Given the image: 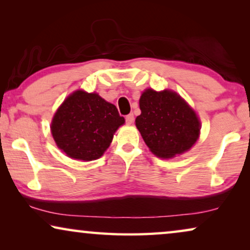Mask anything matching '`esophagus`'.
Masks as SVG:
<instances>
[{
    "label": "esophagus",
    "instance_id": "esophagus-1",
    "mask_svg": "<svg viewBox=\"0 0 250 250\" xmlns=\"http://www.w3.org/2000/svg\"><path fill=\"white\" fill-rule=\"evenodd\" d=\"M125 121H126V124H128V125L133 124V122H134V116H133V114H128L125 117Z\"/></svg>",
    "mask_w": 250,
    "mask_h": 250
}]
</instances>
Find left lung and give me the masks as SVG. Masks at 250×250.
Here are the masks:
<instances>
[{
    "label": "left lung",
    "mask_w": 250,
    "mask_h": 250,
    "mask_svg": "<svg viewBox=\"0 0 250 250\" xmlns=\"http://www.w3.org/2000/svg\"><path fill=\"white\" fill-rule=\"evenodd\" d=\"M140 109L141 115L136 117L135 125L156 156L170 158L196 143L200 132L199 119L180 95L148 88L140 98Z\"/></svg>",
    "instance_id": "left-lung-1"
}]
</instances>
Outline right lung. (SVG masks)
Masks as SVG:
<instances>
[{
  "label": "right lung",
  "mask_w": 250,
  "mask_h": 250,
  "mask_svg": "<svg viewBox=\"0 0 250 250\" xmlns=\"http://www.w3.org/2000/svg\"><path fill=\"white\" fill-rule=\"evenodd\" d=\"M124 123L116 105L97 93L76 91L58 109L51 132L67 156L88 162L104 155L114 133Z\"/></svg>",
  "instance_id": "1"
}]
</instances>
